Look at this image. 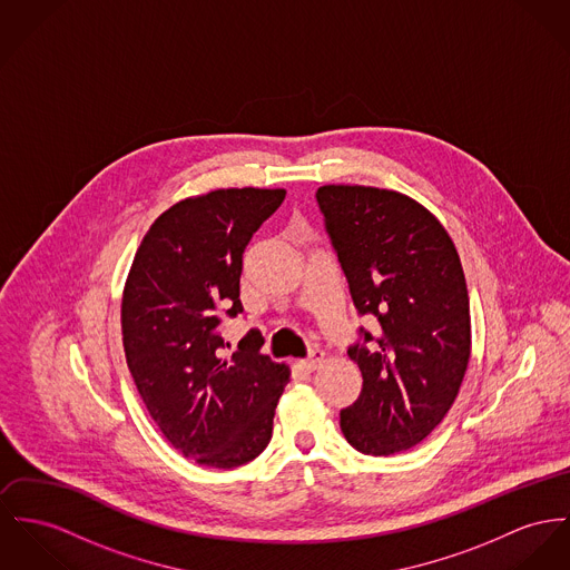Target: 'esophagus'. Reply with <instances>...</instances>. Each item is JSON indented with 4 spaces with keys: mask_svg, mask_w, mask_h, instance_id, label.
Masks as SVG:
<instances>
[{
    "mask_svg": "<svg viewBox=\"0 0 570 570\" xmlns=\"http://www.w3.org/2000/svg\"><path fill=\"white\" fill-rule=\"evenodd\" d=\"M323 351L314 350L309 355H307L306 360H302L299 364H302V368H306V371H314V368H318L321 366V362H323Z\"/></svg>",
    "mask_w": 570,
    "mask_h": 570,
    "instance_id": "obj_1",
    "label": "esophagus"
}]
</instances>
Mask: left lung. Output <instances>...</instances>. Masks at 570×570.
Masks as SVG:
<instances>
[{"instance_id": "1", "label": "left lung", "mask_w": 570, "mask_h": 570, "mask_svg": "<svg viewBox=\"0 0 570 570\" xmlns=\"http://www.w3.org/2000/svg\"><path fill=\"white\" fill-rule=\"evenodd\" d=\"M316 204L360 316L350 357L362 391L341 430L366 455L407 451L453 405L471 357L469 291L439 219L414 199L371 186H321Z\"/></svg>"}]
</instances>
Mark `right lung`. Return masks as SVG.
I'll use <instances>...</instances> for the list:
<instances>
[{"instance_id":"obj_1","label":"right lung","mask_w":570,"mask_h":570,"mask_svg":"<svg viewBox=\"0 0 570 570\" xmlns=\"http://www.w3.org/2000/svg\"><path fill=\"white\" fill-rule=\"evenodd\" d=\"M284 197V188H223L184 199L154 220L131 263L121 304L128 368L165 439L202 466L258 458L291 380L261 353V330L229 357L220 338L223 318L243 312L245 247Z\"/></svg>"}]
</instances>
